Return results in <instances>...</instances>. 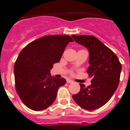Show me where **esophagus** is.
<instances>
[{
    "instance_id": "34e87169",
    "label": "esophagus",
    "mask_w": 130,
    "mask_h": 130,
    "mask_svg": "<svg viewBox=\"0 0 130 130\" xmlns=\"http://www.w3.org/2000/svg\"><path fill=\"white\" fill-rule=\"evenodd\" d=\"M66 82H67L68 83H73V81H72V80H71V79H68L67 80H66Z\"/></svg>"
}]
</instances>
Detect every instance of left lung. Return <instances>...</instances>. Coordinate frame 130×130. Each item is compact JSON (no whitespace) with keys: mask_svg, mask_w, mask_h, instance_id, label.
I'll use <instances>...</instances> for the list:
<instances>
[{"mask_svg":"<svg viewBox=\"0 0 130 130\" xmlns=\"http://www.w3.org/2000/svg\"><path fill=\"white\" fill-rule=\"evenodd\" d=\"M79 44L88 49L90 66L87 72L92 77L91 85L80 84L79 93L72 96L78 105L86 110H94L105 105L117 90L122 66L117 55L93 36L72 35Z\"/></svg>","mask_w":130,"mask_h":130,"instance_id":"left-lung-1","label":"left lung"}]
</instances>
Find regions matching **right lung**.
<instances>
[{
    "mask_svg": "<svg viewBox=\"0 0 130 130\" xmlns=\"http://www.w3.org/2000/svg\"><path fill=\"white\" fill-rule=\"evenodd\" d=\"M68 35H49L28 44L21 51L14 65L17 93L23 104L34 111H42L55 102L64 78L52 77L50 70L60 61L68 43Z\"/></svg>",
    "mask_w": 130,
    "mask_h": 130,
    "instance_id": "obj_1",
    "label": "right lung"
}]
</instances>
